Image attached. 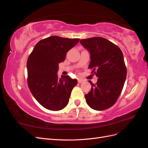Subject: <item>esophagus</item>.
Returning <instances> with one entry per match:
<instances>
[{
    "label": "esophagus",
    "instance_id": "obj_1",
    "mask_svg": "<svg viewBox=\"0 0 148 148\" xmlns=\"http://www.w3.org/2000/svg\"><path fill=\"white\" fill-rule=\"evenodd\" d=\"M84 82V80L82 79H78V83H82Z\"/></svg>",
    "mask_w": 148,
    "mask_h": 148
}]
</instances>
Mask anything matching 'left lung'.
Listing matches in <instances>:
<instances>
[{"instance_id": "left-lung-1", "label": "left lung", "mask_w": 148, "mask_h": 148, "mask_svg": "<svg viewBox=\"0 0 148 148\" xmlns=\"http://www.w3.org/2000/svg\"><path fill=\"white\" fill-rule=\"evenodd\" d=\"M90 54L88 69L98 77L97 83L85 95L88 105L96 110L112 106L122 92L127 78L123 55L120 49L105 38L94 37L80 40Z\"/></svg>"}]
</instances>
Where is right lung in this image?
<instances>
[{"mask_svg": "<svg viewBox=\"0 0 148 148\" xmlns=\"http://www.w3.org/2000/svg\"><path fill=\"white\" fill-rule=\"evenodd\" d=\"M79 39L52 36L39 41L27 61L28 84L31 92L44 108L60 110L68 104L76 79L69 75H57L59 64L64 62L70 49Z\"/></svg>", "mask_w": 148, "mask_h": 148, "instance_id": "add662e5", "label": "right lung"}]
</instances>
